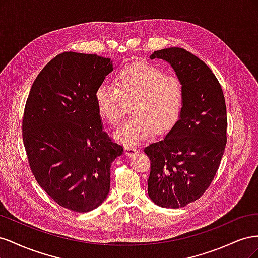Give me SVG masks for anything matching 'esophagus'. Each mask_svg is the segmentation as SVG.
I'll return each mask as SVG.
<instances>
[{"mask_svg": "<svg viewBox=\"0 0 258 258\" xmlns=\"http://www.w3.org/2000/svg\"><path fill=\"white\" fill-rule=\"evenodd\" d=\"M137 148L136 147H133V146H126L124 148V152L125 154H126L127 157H132V156H135V154L137 153Z\"/></svg>", "mask_w": 258, "mask_h": 258, "instance_id": "obj_1", "label": "esophagus"}]
</instances>
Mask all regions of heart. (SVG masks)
Segmentation results:
<instances>
[{"instance_id": "obj_1", "label": "heart", "mask_w": 258, "mask_h": 258, "mask_svg": "<svg viewBox=\"0 0 258 258\" xmlns=\"http://www.w3.org/2000/svg\"><path fill=\"white\" fill-rule=\"evenodd\" d=\"M114 87L101 84L95 93L99 114L116 126L132 102V115L114 132V139L132 146L149 137L154 130L162 134L178 121L185 104V87L175 76L148 61L123 66L113 79Z\"/></svg>"}]
</instances>
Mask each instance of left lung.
<instances>
[{"instance_id":"obj_1","label":"left lung","mask_w":258,"mask_h":258,"mask_svg":"<svg viewBox=\"0 0 258 258\" xmlns=\"http://www.w3.org/2000/svg\"><path fill=\"white\" fill-rule=\"evenodd\" d=\"M154 58L171 64L185 87V104L165 137L145 148L148 195L161 208L178 209L198 200L216 175L227 143L225 97L214 73L188 50L160 49Z\"/></svg>"}]
</instances>
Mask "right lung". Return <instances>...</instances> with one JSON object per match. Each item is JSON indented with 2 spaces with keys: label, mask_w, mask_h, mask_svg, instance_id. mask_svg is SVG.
<instances>
[{
  "label": "right lung",
  "mask_w": 258,
  "mask_h": 258,
  "mask_svg": "<svg viewBox=\"0 0 258 258\" xmlns=\"http://www.w3.org/2000/svg\"><path fill=\"white\" fill-rule=\"evenodd\" d=\"M113 70L110 58L66 51L32 84L23 141L36 181L73 212L98 208L110 190V167L123 153L104 131L95 93Z\"/></svg>",
  "instance_id": "add662e5"
}]
</instances>
